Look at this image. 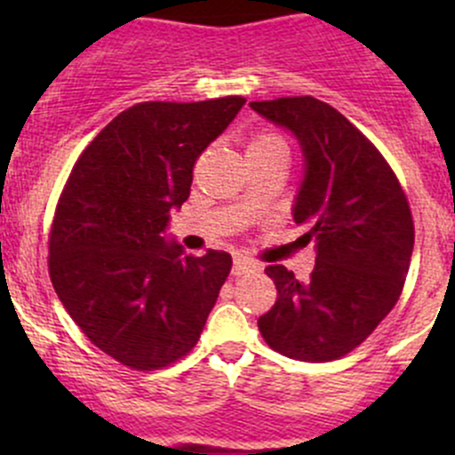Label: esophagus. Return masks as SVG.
Returning <instances> with one entry per match:
<instances>
[{"label":"esophagus","mask_w":455,"mask_h":455,"mask_svg":"<svg viewBox=\"0 0 455 455\" xmlns=\"http://www.w3.org/2000/svg\"><path fill=\"white\" fill-rule=\"evenodd\" d=\"M255 268H259V266H257L255 261L246 259V257H235V259H233V275H246Z\"/></svg>","instance_id":"34e87169"}]
</instances>
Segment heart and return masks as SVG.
Returning <instances> with one entry per match:
<instances>
[{
    "label": "heart",
    "instance_id": "heart-1",
    "mask_svg": "<svg viewBox=\"0 0 455 455\" xmlns=\"http://www.w3.org/2000/svg\"><path fill=\"white\" fill-rule=\"evenodd\" d=\"M249 147H279V149H286V147H283V140L279 139V136H273V134L257 136V139L251 140Z\"/></svg>",
    "mask_w": 455,
    "mask_h": 455
}]
</instances>
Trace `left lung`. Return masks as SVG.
I'll return each instance as SVG.
<instances>
[{"label": "left lung", "instance_id": "obj_1", "mask_svg": "<svg viewBox=\"0 0 455 455\" xmlns=\"http://www.w3.org/2000/svg\"><path fill=\"white\" fill-rule=\"evenodd\" d=\"M251 108L299 142L304 178L292 220L308 227L316 253L306 282L286 266H266L277 301L257 325L279 355L334 361L363 343L401 297L414 251L410 204L383 156L332 105L286 96Z\"/></svg>", "mask_w": 455, "mask_h": 455}]
</instances>
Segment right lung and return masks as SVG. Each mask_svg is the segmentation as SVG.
<instances>
[{"label":"right lung","mask_w":455,"mask_h":455,"mask_svg":"<svg viewBox=\"0 0 455 455\" xmlns=\"http://www.w3.org/2000/svg\"><path fill=\"white\" fill-rule=\"evenodd\" d=\"M244 103L134 105L100 130L68 178L50 279L85 337L123 365L158 370L185 356L231 273V255H187L167 228L189 198L198 156Z\"/></svg>","instance_id":"1"}]
</instances>
